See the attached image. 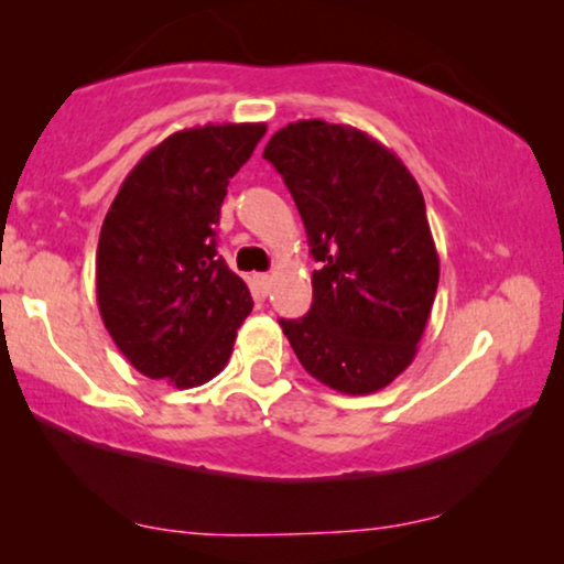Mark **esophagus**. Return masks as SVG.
<instances>
[{
    "instance_id": "1",
    "label": "esophagus",
    "mask_w": 564,
    "mask_h": 564,
    "mask_svg": "<svg viewBox=\"0 0 564 564\" xmlns=\"http://www.w3.org/2000/svg\"><path fill=\"white\" fill-rule=\"evenodd\" d=\"M253 284H257L261 295H267L269 288H272V274H253Z\"/></svg>"
}]
</instances>
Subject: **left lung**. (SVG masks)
I'll list each match as a JSON object with an SVG mask.
<instances>
[{
    "mask_svg": "<svg viewBox=\"0 0 564 564\" xmlns=\"http://www.w3.org/2000/svg\"><path fill=\"white\" fill-rule=\"evenodd\" d=\"M295 199L313 272V305L280 321L300 365L328 388L369 395L411 365L438 284V253L413 174L351 126L297 120L269 138Z\"/></svg>",
    "mask_w": 564,
    "mask_h": 564,
    "instance_id": "1",
    "label": "left lung"
}]
</instances>
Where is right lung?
Instances as JSON below:
<instances>
[{"mask_svg": "<svg viewBox=\"0 0 564 564\" xmlns=\"http://www.w3.org/2000/svg\"><path fill=\"white\" fill-rule=\"evenodd\" d=\"M264 122L180 130L126 176L97 243L105 328L138 372L197 388L228 365L253 300L215 249L228 180Z\"/></svg>", "mask_w": 564, "mask_h": 564, "instance_id": "obj_1", "label": "right lung"}]
</instances>
